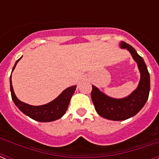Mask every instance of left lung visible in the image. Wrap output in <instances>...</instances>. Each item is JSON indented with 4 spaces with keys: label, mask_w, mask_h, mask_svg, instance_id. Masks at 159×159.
Returning a JSON list of instances; mask_svg holds the SVG:
<instances>
[{
    "label": "left lung",
    "mask_w": 159,
    "mask_h": 159,
    "mask_svg": "<svg viewBox=\"0 0 159 159\" xmlns=\"http://www.w3.org/2000/svg\"><path fill=\"white\" fill-rule=\"evenodd\" d=\"M120 47L127 49L137 63L141 75L138 88L130 95L123 99H114L107 96L93 85L91 93L97 113L101 117L114 121H122L133 117L141 110L148 99L151 84L147 65L135 49L123 41L120 43Z\"/></svg>",
    "instance_id": "left-lung-1"
}]
</instances>
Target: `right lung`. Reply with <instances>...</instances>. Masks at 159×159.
<instances>
[{"mask_svg":"<svg viewBox=\"0 0 159 159\" xmlns=\"http://www.w3.org/2000/svg\"><path fill=\"white\" fill-rule=\"evenodd\" d=\"M19 60H16L15 65L12 67V71L16 67L18 61ZM75 88H76V86L67 88L57 97V99H55L54 100L48 102L47 104L41 105V106H32V105L21 102L20 99H17V97L14 93L12 85V79L10 76L11 95H12V99L15 105L25 115L30 117L31 119L39 122L55 121V120L62 117L65 114L67 107H68L71 96L75 91Z\"/></svg>","mask_w":159,"mask_h":159,"instance_id":"add662e5","label":"right lung"}]
</instances>
